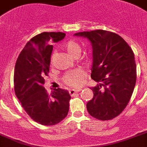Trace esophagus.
Wrapping results in <instances>:
<instances>
[{"instance_id": "34e87169", "label": "esophagus", "mask_w": 147, "mask_h": 147, "mask_svg": "<svg viewBox=\"0 0 147 147\" xmlns=\"http://www.w3.org/2000/svg\"><path fill=\"white\" fill-rule=\"evenodd\" d=\"M79 91H80V90H69V93H70V95H71V96H74V95H76V94Z\"/></svg>"}]
</instances>
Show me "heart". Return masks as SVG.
<instances>
[{"label":"heart","mask_w":147,"mask_h":147,"mask_svg":"<svg viewBox=\"0 0 147 147\" xmlns=\"http://www.w3.org/2000/svg\"><path fill=\"white\" fill-rule=\"evenodd\" d=\"M63 48L71 56L74 57H79L81 53V49H82L80 44L74 40H70L65 43L63 44ZM83 60L86 63H88L91 60V57L90 55H86L84 57ZM84 77V72L81 70H76V71L67 74L64 77V81L68 85L76 87L82 84Z\"/></svg>","instance_id":"1"}]
</instances>
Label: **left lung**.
I'll return each instance as SVG.
<instances>
[{
  "label": "left lung",
  "instance_id": "obj_1",
  "mask_svg": "<svg viewBox=\"0 0 147 147\" xmlns=\"http://www.w3.org/2000/svg\"><path fill=\"white\" fill-rule=\"evenodd\" d=\"M74 36L87 38L92 48L91 78L98 84L90 88L93 98L87 102V111L100 120L114 119L127 105L136 82L133 50L112 32L97 30Z\"/></svg>",
  "mask_w": 147,
  "mask_h": 147
}]
</instances>
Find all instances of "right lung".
<instances>
[{"label":"right lung","instance_id":"obj_1","mask_svg":"<svg viewBox=\"0 0 147 147\" xmlns=\"http://www.w3.org/2000/svg\"><path fill=\"white\" fill-rule=\"evenodd\" d=\"M63 33H41L30 40L22 50L14 67V91L27 114L42 125L61 122L69 110L68 90L54 89L48 95L44 87L50 66L52 43L61 41Z\"/></svg>","mask_w":147,"mask_h":147}]
</instances>
